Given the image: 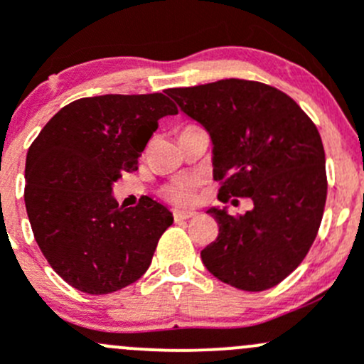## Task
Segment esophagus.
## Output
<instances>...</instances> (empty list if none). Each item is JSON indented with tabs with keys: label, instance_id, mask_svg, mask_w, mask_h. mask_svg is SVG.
<instances>
[{
	"label": "esophagus",
	"instance_id": "34e87169",
	"mask_svg": "<svg viewBox=\"0 0 364 364\" xmlns=\"http://www.w3.org/2000/svg\"><path fill=\"white\" fill-rule=\"evenodd\" d=\"M172 215H174L176 222H181V220L193 218V216H196L197 213L196 211H183V209H174V211H172Z\"/></svg>",
	"mask_w": 364,
	"mask_h": 364
}]
</instances>
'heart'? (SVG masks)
<instances>
[{
  "label": "heart",
  "instance_id": "heart-1",
  "mask_svg": "<svg viewBox=\"0 0 364 364\" xmlns=\"http://www.w3.org/2000/svg\"><path fill=\"white\" fill-rule=\"evenodd\" d=\"M161 193H164L165 199L171 200V203L181 204V205L192 204L193 200H196L197 181H193V179H188V178L176 179V181H172L171 185L165 186V188L161 190Z\"/></svg>",
  "mask_w": 364,
  "mask_h": 364
}]
</instances>
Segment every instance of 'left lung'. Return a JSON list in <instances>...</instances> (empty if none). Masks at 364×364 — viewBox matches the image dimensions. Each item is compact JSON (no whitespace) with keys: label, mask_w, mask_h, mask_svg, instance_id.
Segmentation results:
<instances>
[{"label":"left lung","mask_w":364,"mask_h":364,"mask_svg":"<svg viewBox=\"0 0 364 364\" xmlns=\"http://www.w3.org/2000/svg\"><path fill=\"white\" fill-rule=\"evenodd\" d=\"M167 95L211 137L218 199L253 203L237 216L208 209L218 237L200 252L204 266L241 291L274 287L303 262L324 215L328 178L317 127L289 95L255 80L223 79Z\"/></svg>","instance_id":"left-lung-1"}]
</instances>
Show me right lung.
Wrapping results in <instances>:
<instances>
[{"mask_svg":"<svg viewBox=\"0 0 364 364\" xmlns=\"http://www.w3.org/2000/svg\"><path fill=\"white\" fill-rule=\"evenodd\" d=\"M178 114L165 95L79 98L50 117L26 156L24 203L54 271L86 294H109L148 271L172 213L151 197L123 208L112 185L137 161L159 119Z\"/></svg>","mask_w":364,"mask_h":364,"instance_id":"obj_1","label":"right lung"}]
</instances>
